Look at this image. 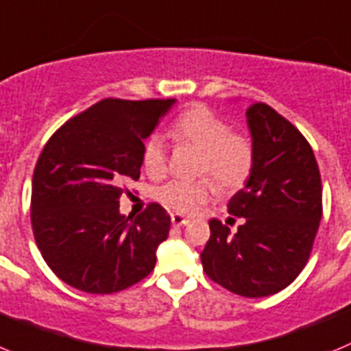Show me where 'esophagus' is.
<instances>
[{
	"instance_id": "esophagus-1",
	"label": "esophagus",
	"mask_w": 351,
	"mask_h": 351,
	"mask_svg": "<svg viewBox=\"0 0 351 351\" xmlns=\"http://www.w3.org/2000/svg\"><path fill=\"white\" fill-rule=\"evenodd\" d=\"M189 222H191V220H189L187 217H183V215H180V213H173L171 215V223H173V226H176V227L187 226Z\"/></svg>"
}]
</instances>
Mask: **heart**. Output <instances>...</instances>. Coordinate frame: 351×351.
Returning a JSON list of instances; mask_svg holds the SVG:
<instances>
[{"instance_id":"1","label":"heart","mask_w":351,"mask_h":351,"mask_svg":"<svg viewBox=\"0 0 351 351\" xmlns=\"http://www.w3.org/2000/svg\"><path fill=\"white\" fill-rule=\"evenodd\" d=\"M173 138L187 141L203 152L201 175H210L223 189H236L246 182L254 166V147L250 140L234 134L229 122L204 106H194L176 119L171 128ZM145 171L162 176L168 166V147L162 134L148 138L141 154ZM215 194L211 180L197 182L171 180L159 189L157 197L178 213H197Z\"/></svg>"}]
</instances>
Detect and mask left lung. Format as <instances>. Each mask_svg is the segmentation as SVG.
<instances>
[{
	"label": "left lung",
	"mask_w": 351,
	"mask_h": 351,
	"mask_svg": "<svg viewBox=\"0 0 351 351\" xmlns=\"http://www.w3.org/2000/svg\"><path fill=\"white\" fill-rule=\"evenodd\" d=\"M254 166L229 201L243 220L234 234L210 220L201 252L208 276L243 298H267L299 276L322 220V180L301 132L264 103L246 110Z\"/></svg>",
	"instance_id": "obj_1"
}]
</instances>
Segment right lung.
Segmentation results:
<instances>
[{"instance_id": "1", "label": "right lung", "mask_w": 351, "mask_h": 351, "mask_svg": "<svg viewBox=\"0 0 351 351\" xmlns=\"http://www.w3.org/2000/svg\"><path fill=\"white\" fill-rule=\"evenodd\" d=\"M176 99H103L66 122L40 154L31 223L47 266L87 293H113L152 273L171 219L152 203L121 213L125 182L140 178L141 154Z\"/></svg>"}]
</instances>
